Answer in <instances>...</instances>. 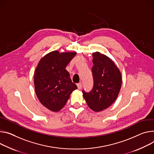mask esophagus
I'll return each instance as SVG.
<instances>
[{
    "mask_svg": "<svg viewBox=\"0 0 154 154\" xmlns=\"http://www.w3.org/2000/svg\"><path fill=\"white\" fill-rule=\"evenodd\" d=\"M77 88H78L79 90H80L82 88V84L81 83H77Z\"/></svg>",
    "mask_w": 154,
    "mask_h": 154,
    "instance_id": "34e87169",
    "label": "esophagus"
}]
</instances>
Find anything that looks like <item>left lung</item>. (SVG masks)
Masks as SVG:
<instances>
[{
  "label": "left lung",
  "instance_id": "left-lung-1",
  "mask_svg": "<svg viewBox=\"0 0 154 154\" xmlns=\"http://www.w3.org/2000/svg\"><path fill=\"white\" fill-rule=\"evenodd\" d=\"M93 87L90 92L83 90L82 93L90 108L100 112L117 99L122 86V76L119 69L107 56L97 51L93 53Z\"/></svg>",
  "mask_w": 154,
  "mask_h": 154
}]
</instances>
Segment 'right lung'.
I'll use <instances>...</instances> for the list:
<instances>
[{
    "label": "right lung",
    "mask_w": 154,
    "mask_h": 154,
    "mask_svg": "<svg viewBox=\"0 0 154 154\" xmlns=\"http://www.w3.org/2000/svg\"><path fill=\"white\" fill-rule=\"evenodd\" d=\"M75 54V52L51 51L40 60L35 69L36 95L42 104L53 112L60 110L77 88L66 69Z\"/></svg>",
    "instance_id": "1"
}]
</instances>
